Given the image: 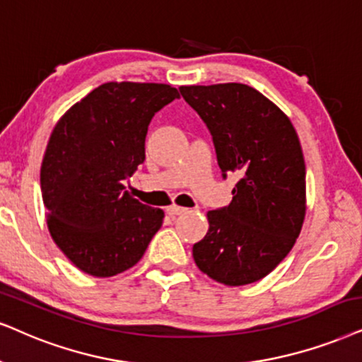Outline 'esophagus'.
Segmentation results:
<instances>
[{
    "label": "esophagus",
    "instance_id": "1",
    "mask_svg": "<svg viewBox=\"0 0 362 362\" xmlns=\"http://www.w3.org/2000/svg\"><path fill=\"white\" fill-rule=\"evenodd\" d=\"M185 212H187V209L178 207V205H170V207H167V214L172 215V217H177V215H182Z\"/></svg>",
    "mask_w": 362,
    "mask_h": 362
}]
</instances>
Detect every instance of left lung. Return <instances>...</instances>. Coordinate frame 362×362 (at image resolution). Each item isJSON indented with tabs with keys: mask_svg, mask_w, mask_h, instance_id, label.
Listing matches in <instances>:
<instances>
[{
	"mask_svg": "<svg viewBox=\"0 0 362 362\" xmlns=\"http://www.w3.org/2000/svg\"><path fill=\"white\" fill-rule=\"evenodd\" d=\"M212 135L222 177L237 173L232 202L209 210L192 249L197 267L226 286L271 274L291 252L305 217V163L289 117L252 86H180Z\"/></svg>",
	"mask_w": 362,
	"mask_h": 362,
	"instance_id": "obj_1",
	"label": "left lung"
}]
</instances>
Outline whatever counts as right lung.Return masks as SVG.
Wrapping results in <instances>:
<instances>
[{
    "instance_id": "1",
    "label": "right lung",
    "mask_w": 362,
    "mask_h": 362,
    "mask_svg": "<svg viewBox=\"0 0 362 362\" xmlns=\"http://www.w3.org/2000/svg\"><path fill=\"white\" fill-rule=\"evenodd\" d=\"M180 97L163 83L110 81L59 118L41 163V195L54 244L80 271L112 277L134 267L162 227L163 210L125 190L145 160L158 110Z\"/></svg>"
}]
</instances>
